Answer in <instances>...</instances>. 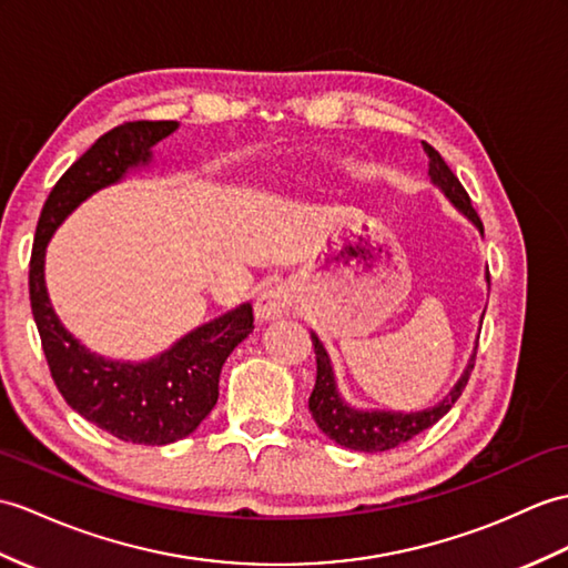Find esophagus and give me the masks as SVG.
Masks as SVG:
<instances>
[{
  "mask_svg": "<svg viewBox=\"0 0 568 568\" xmlns=\"http://www.w3.org/2000/svg\"><path fill=\"white\" fill-rule=\"evenodd\" d=\"M256 320L258 322H271V320H281V316L293 312V297L287 295V290L283 285L266 287L256 300Z\"/></svg>",
  "mask_w": 568,
  "mask_h": 568,
  "instance_id": "esophagus-1",
  "label": "esophagus"
}]
</instances>
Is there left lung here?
Wrapping results in <instances>:
<instances>
[{
  "mask_svg": "<svg viewBox=\"0 0 568 568\" xmlns=\"http://www.w3.org/2000/svg\"><path fill=\"white\" fill-rule=\"evenodd\" d=\"M424 152L428 156L430 181L445 193L447 201H450L459 213H465L484 234V224L477 215V210L471 207L469 195L463 183H459V179L453 174V169L445 164L440 152L430 148L428 142H424ZM486 283H489V271H486ZM312 346L316 355V382L310 397L312 418L316 420V426L322 428V433H326L334 443L361 453L392 450V447H399L406 440H412L414 435L424 433L433 424H438L467 387V379L474 371V361H477V348H474L463 377L457 379V385L450 389V394L435 406L424 408V412H358V408H353L341 399L332 361H328V353L316 334H312Z\"/></svg>",
  "mask_w": 568,
  "mask_h": 568,
  "instance_id": "left-lung-1",
  "label": "left lung"
}]
</instances>
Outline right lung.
I'll use <instances>...</instances> for the list:
<instances>
[{
    "instance_id": "add662e5",
    "label": "right lung",
    "mask_w": 568,
    "mask_h": 568,
    "mask_svg": "<svg viewBox=\"0 0 568 568\" xmlns=\"http://www.w3.org/2000/svg\"><path fill=\"white\" fill-rule=\"evenodd\" d=\"M176 121L123 123L101 135L52 186L36 227L29 293L50 375L60 394L89 424L125 443L166 445L186 438L217 404L220 371L227 355L254 332L248 302L217 316L144 363L109 361L91 353L64 328L45 290V246L72 210L130 169L152 162V148Z\"/></svg>"
}]
</instances>
